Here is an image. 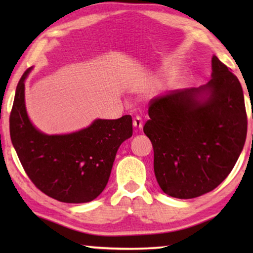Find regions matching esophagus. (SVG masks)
I'll use <instances>...</instances> for the list:
<instances>
[{
	"label": "esophagus",
	"mask_w": 253,
	"mask_h": 253,
	"mask_svg": "<svg viewBox=\"0 0 253 253\" xmlns=\"http://www.w3.org/2000/svg\"><path fill=\"white\" fill-rule=\"evenodd\" d=\"M132 125H134L136 129H142V128H143V119H142V117L136 116L134 118V121H132Z\"/></svg>",
	"instance_id": "1"
}]
</instances>
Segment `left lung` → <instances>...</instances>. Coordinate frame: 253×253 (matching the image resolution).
Here are the masks:
<instances>
[{
    "label": "left lung",
    "mask_w": 253,
    "mask_h": 253,
    "mask_svg": "<svg viewBox=\"0 0 253 253\" xmlns=\"http://www.w3.org/2000/svg\"><path fill=\"white\" fill-rule=\"evenodd\" d=\"M204 92L209 96L201 102ZM148 116L144 132L153 145L154 172L162 191L173 198H198L219 186L245 146L241 84L215 55L207 84L154 98Z\"/></svg>",
    "instance_id": "left-lung-1"
}]
</instances>
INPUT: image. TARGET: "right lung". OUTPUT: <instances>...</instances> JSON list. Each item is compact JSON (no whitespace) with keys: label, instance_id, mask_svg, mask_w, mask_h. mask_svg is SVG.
Here are the masks:
<instances>
[{"label":"right lung","instance_id":"right-lung-1","mask_svg":"<svg viewBox=\"0 0 253 253\" xmlns=\"http://www.w3.org/2000/svg\"><path fill=\"white\" fill-rule=\"evenodd\" d=\"M21 77L10 115V135L25 173L45 195L65 203L90 202L110 176L124 140L132 135L130 115L97 119L90 126L68 135H45L29 121Z\"/></svg>","mask_w":253,"mask_h":253}]
</instances>
